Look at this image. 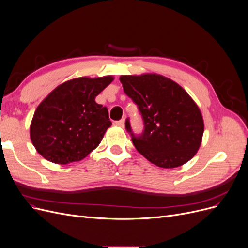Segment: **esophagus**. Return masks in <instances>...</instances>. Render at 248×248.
Wrapping results in <instances>:
<instances>
[{"instance_id":"obj_1","label":"esophagus","mask_w":248,"mask_h":248,"mask_svg":"<svg viewBox=\"0 0 248 248\" xmlns=\"http://www.w3.org/2000/svg\"><path fill=\"white\" fill-rule=\"evenodd\" d=\"M116 125H118L120 127H124L125 126V119H122V120H120V121H117Z\"/></svg>"}]
</instances>
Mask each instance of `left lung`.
Returning <instances> with one entry per match:
<instances>
[{"label": "left lung", "instance_id": "obj_1", "mask_svg": "<svg viewBox=\"0 0 248 248\" xmlns=\"http://www.w3.org/2000/svg\"><path fill=\"white\" fill-rule=\"evenodd\" d=\"M125 94L137 103L145 130L136 137L129 120L125 127L138 151L163 169L181 167L197 154L204 133V120L185 90L157 73L121 76Z\"/></svg>", "mask_w": 248, "mask_h": 248}]
</instances>
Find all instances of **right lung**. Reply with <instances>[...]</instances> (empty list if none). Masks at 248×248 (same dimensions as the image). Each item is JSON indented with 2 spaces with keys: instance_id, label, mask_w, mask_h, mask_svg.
I'll list each match as a JSON object with an SVG mask.
<instances>
[{
  "instance_id": "1",
  "label": "right lung",
  "mask_w": 248,
  "mask_h": 248,
  "mask_svg": "<svg viewBox=\"0 0 248 248\" xmlns=\"http://www.w3.org/2000/svg\"><path fill=\"white\" fill-rule=\"evenodd\" d=\"M114 80L87 77L58 86L36 108L30 126L32 144L46 160L67 164L84 159L98 147L111 122L106 107L96 103Z\"/></svg>"
}]
</instances>
